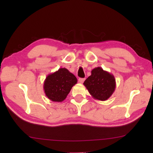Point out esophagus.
Masks as SVG:
<instances>
[{
	"mask_svg": "<svg viewBox=\"0 0 153 153\" xmlns=\"http://www.w3.org/2000/svg\"><path fill=\"white\" fill-rule=\"evenodd\" d=\"M78 81H79V83H83L84 81H85V78H79Z\"/></svg>",
	"mask_w": 153,
	"mask_h": 153,
	"instance_id": "obj_1",
	"label": "esophagus"
}]
</instances>
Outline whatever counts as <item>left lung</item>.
Masks as SVG:
<instances>
[{
	"label": "left lung",
	"instance_id": "1",
	"mask_svg": "<svg viewBox=\"0 0 153 153\" xmlns=\"http://www.w3.org/2000/svg\"><path fill=\"white\" fill-rule=\"evenodd\" d=\"M83 85L93 99L105 101L109 99L116 89L114 76L102 68L97 67L91 71Z\"/></svg>",
	"mask_w": 153,
	"mask_h": 153
}]
</instances>
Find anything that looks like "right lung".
<instances>
[{"mask_svg":"<svg viewBox=\"0 0 153 153\" xmlns=\"http://www.w3.org/2000/svg\"><path fill=\"white\" fill-rule=\"evenodd\" d=\"M77 82L76 77L69 70L60 68L48 74L45 79L43 85L45 95L53 102H62Z\"/></svg>","mask_w":153,"mask_h":153,"instance_id":"obj_1","label":"right lung"}]
</instances>
